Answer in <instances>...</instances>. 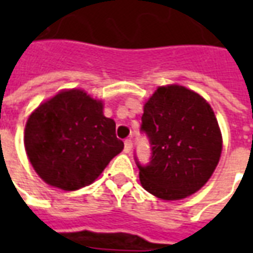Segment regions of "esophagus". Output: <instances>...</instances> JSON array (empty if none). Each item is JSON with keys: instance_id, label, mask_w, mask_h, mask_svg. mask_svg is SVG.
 Returning <instances> with one entry per match:
<instances>
[{"instance_id": "esophagus-1", "label": "esophagus", "mask_w": 253, "mask_h": 253, "mask_svg": "<svg viewBox=\"0 0 253 253\" xmlns=\"http://www.w3.org/2000/svg\"><path fill=\"white\" fill-rule=\"evenodd\" d=\"M131 149H132L131 139H126V141H125V153H131Z\"/></svg>"}]
</instances>
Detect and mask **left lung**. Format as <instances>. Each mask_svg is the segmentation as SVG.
Returning a JSON list of instances; mask_svg holds the SVG:
<instances>
[{
    "label": "left lung",
    "mask_w": 253,
    "mask_h": 253,
    "mask_svg": "<svg viewBox=\"0 0 253 253\" xmlns=\"http://www.w3.org/2000/svg\"><path fill=\"white\" fill-rule=\"evenodd\" d=\"M142 130L152 145V161L139 168L145 190L163 201L195 194L211 177L222 153V134L214 111L194 90L159 86L143 104Z\"/></svg>",
    "instance_id": "obj_1"
}]
</instances>
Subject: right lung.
<instances>
[{"mask_svg": "<svg viewBox=\"0 0 253 253\" xmlns=\"http://www.w3.org/2000/svg\"><path fill=\"white\" fill-rule=\"evenodd\" d=\"M103 100L84 89H62L31 112L24 130L27 157L48 186L76 191L92 184L125 148Z\"/></svg>", "mask_w": 253, "mask_h": 253, "instance_id": "right-lung-1", "label": "right lung"}]
</instances>
